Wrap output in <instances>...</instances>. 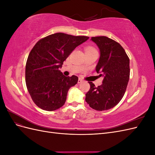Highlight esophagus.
I'll return each instance as SVG.
<instances>
[{"label":"esophagus","instance_id":"esophagus-1","mask_svg":"<svg viewBox=\"0 0 155 155\" xmlns=\"http://www.w3.org/2000/svg\"><path fill=\"white\" fill-rule=\"evenodd\" d=\"M82 81H83V80L82 79H81V78H79V79H78V83L79 84V83H82Z\"/></svg>","mask_w":155,"mask_h":155}]
</instances>
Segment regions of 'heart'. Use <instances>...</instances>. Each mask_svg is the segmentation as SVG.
Instances as JSON below:
<instances>
[{
    "label": "heart",
    "mask_w": 155,
    "mask_h": 155,
    "mask_svg": "<svg viewBox=\"0 0 155 155\" xmlns=\"http://www.w3.org/2000/svg\"><path fill=\"white\" fill-rule=\"evenodd\" d=\"M95 50L93 47H91V46H87V47L85 48V51L86 50Z\"/></svg>",
    "instance_id": "b5f03b06"
}]
</instances>
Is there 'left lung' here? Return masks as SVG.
I'll use <instances>...</instances> for the list:
<instances>
[{
  "label": "left lung",
  "instance_id": "8db88e82",
  "mask_svg": "<svg viewBox=\"0 0 155 155\" xmlns=\"http://www.w3.org/2000/svg\"><path fill=\"white\" fill-rule=\"evenodd\" d=\"M91 40L100 50L96 70L104 79L97 87L92 82H88L91 88L85 94V101L93 109L109 110L124 96L130 76L129 58L122 46L109 37H92Z\"/></svg>",
  "mask_w": 155,
  "mask_h": 155
}]
</instances>
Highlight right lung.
I'll list each match as a JSON object with an SVG mask.
<instances>
[{"mask_svg":"<svg viewBox=\"0 0 155 155\" xmlns=\"http://www.w3.org/2000/svg\"><path fill=\"white\" fill-rule=\"evenodd\" d=\"M88 38L56 33L40 39L33 47L26 64L25 80L37 107L52 111L64 104L69 88L78 83V78L64 76L59 68L72 51Z\"/></svg>","mask_w":155,"mask_h":155,"instance_id":"right-lung-1","label":"right lung"}]
</instances>
